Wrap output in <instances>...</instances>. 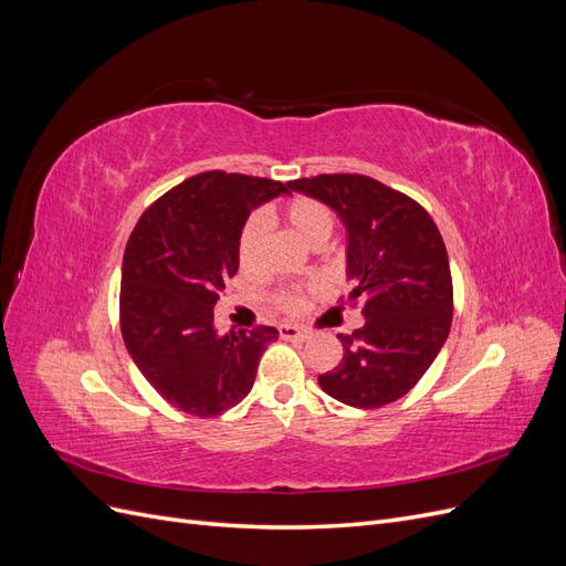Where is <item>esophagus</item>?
Instances as JSON below:
<instances>
[{
  "label": "esophagus",
  "instance_id": "34e87169",
  "mask_svg": "<svg viewBox=\"0 0 566 566\" xmlns=\"http://www.w3.org/2000/svg\"><path fill=\"white\" fill-rule=\"evenodd\" d=\"M279 331H281L283 339H306V337H310V333L297 328V325H281Z\"/></svg>",
  "mask_w": 566,
  "mask_h": 566
}]
</instances>
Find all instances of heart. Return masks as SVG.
<instances>
[{
	"instance_id": "b5f03b06",
	"label": "heart",
	"mask_w": 566,
	"mask_h": 566,
	"mask_svg": "<svg viewBox=\"0 0 566 566\" xmlns=\"http://www.w3.org/2000/svg\"><path fill=\"white\" fill-rule=\"evenodd\" d=\"M285 219L306 243L323 245L335 231V214L328 205L316 198H295L287 202ZM269 233V219L264 212H252L238 235V266L243 273H252L260 266L262 250ZM306 300H310V290L302 285H285L271 293V304L283 314H300Z\"/></svg>"
}]
</instances>
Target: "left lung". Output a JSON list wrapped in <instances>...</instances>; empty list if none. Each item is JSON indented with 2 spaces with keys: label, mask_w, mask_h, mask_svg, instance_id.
Wrapping results in <instances>:
<instances>
[{
  "label": "left lung",
  "mask_w": 566,
  "mask_h": 566,
  "mask_svg": "<svg viewBox=\"0 0 566 566\" xmlns=\"http://www.w3.org/2000/svg\"><path fill=\"white\" fill-rule=\"evenodd\" d=\"M347 224V269L364 328L342 339V361L318 375L325 394L354 408L401 399L432 366L451 331L453 281L443 238L418 200L366 175L287 181Z\"/></svg>",
  "instance_id": "left-lung-1"
}]
</instances>
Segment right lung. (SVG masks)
Masks as SVG:
<instances>
[{
  "mask_svg": "<svg viewBox=\"0 0 566 566\" xmlns=\"http://www.w3.org/2000/svg\"><path fill=\"white\" fill-rule=\"evenodd\" d=\"M290 184L200 172L169 188L136 221L123 260L119 331L160 397L196 418L241 403L254 385L271 325L214 331V304L238 271V235L256 205Z\"/></svg>",
  "mask_w": 566,
  "mask_h": 566,
  "instance_id": "add662e5",
  "label": "right lung"
}]
</instances>
